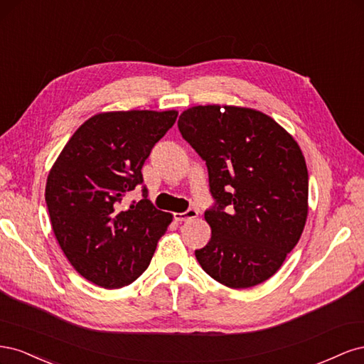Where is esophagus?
I'll list each match as a JSON object with an SVG mask.
<instances>
[{"label": "esophagus", "mask_w": 364, "mask_h": 364, "mask_svg": "<svg viewBox=\"0 0 364 364\" xmlns=\"http://www.w3.org/2000/svg\"><path fill=\"white\" fill-rule=\"evenodd\" d=\"M197 217V211L196 209H186L185 213H176L174 214V220L176 222H188V220L191 218H196Z\"/></svg>", "instance_id": "esophagus-1"}]
</instances>
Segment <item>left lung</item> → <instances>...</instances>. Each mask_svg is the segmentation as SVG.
<instances>
[{
    "label": "left lung",
    "instance_id": "1",
    "mask_svg": "<svg viewBox=\"0 0 364 364\" xmlns=\"http://www.w3.org/2000/svg\"><path fill=\"white\" fill-rule=\"evenodd\" d=\"M208 168L211 240L196 250L202 269L230 289L273 277L299 241L308 171L297 142L277 121L246 107L194 106L178 121Z\"/></svg>",
    "mask_w": 364,
    "mask_h": 364
}]
</instances>
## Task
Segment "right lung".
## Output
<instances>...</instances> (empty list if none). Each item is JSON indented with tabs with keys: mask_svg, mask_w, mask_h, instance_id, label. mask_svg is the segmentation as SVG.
<instances>
[{
	"mask_svg": "<svg viewBox=\"0 0 364 364\" xmlns=\"http://www.w3.org/2000/svg\"><path fill=\"white\" fill-rule=\"evenodd\" d=\"M176 118V111L94 115L75 130L48 174L54 235L71 266L98 287L134 282L171 222V214L147 199L141 168ZM138 184L143 199L124 207V197Z\"/></svg>",
	"mask_w": 364,
	"mask_h": 364,
	"instance_id": "right-lung-1",
	"label": "right lung"
}]
</instances>
